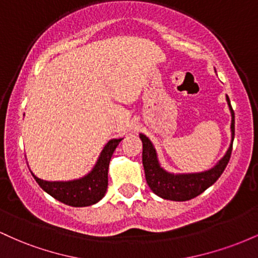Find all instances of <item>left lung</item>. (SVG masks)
<instances>
[{
  "label": "left lung",
  "instance_id": "obj_1",
  "mask_svg": "<svg viewBox=\"0 0 258 258\" xmlns=\"http://www.w3.org/2000/svg\"><path fill=\"white\" fill-rule=\"evenodd\" d=\"M227 103L229 105L230 114H232V125H230V131H232V142L228 148L226 155L222 158L214 167L210 170L204 171V172L198 173H171L167 172L165 168L161 167L158 154H156L155 148L150 139L144 135H139L143 143V153H142V161H143L144 172H146V179L149 188L152 189L153 193L162 199L173 200V201H186L193 198L198 197L206 190L209 186L221 177L223 173L224 168L227 167L229 162L230 155H232L233 141H234V111L230 100L227 96Z\"/></svg>",
  "mask_w": 258,
  "mask_h": 258
}]
</instances>
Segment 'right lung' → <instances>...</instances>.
I'll list each match as a JSON object with an SVG mask.
<instances>
[{"instance_id": "obj_1", "label": "right lung", "mask_w": 258, "mask_h": 258, "mask_svg": "<svg viewBox=\"0 0 258 258\" xmlns=\"http://www.w3.org/2000/svg\"><path fill=\"white\" fill-rule=\"evenodd\" d=\"M121 141L122 138L109 141L100 153L91 172L82 178L68 180V182H48L31 173L38 185L46 193L65 205L74 207L93 205L105 195L106 188H108L109 162H110L112 153Z\"/></svg>"}]
</instances>
